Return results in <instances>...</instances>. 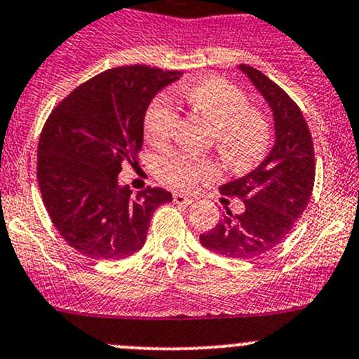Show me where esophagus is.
I'll use <instances>...</instances> for the list:
<instances>
[{
	"mask_svg": "<svg viewBox=\"0 0 359 359\" xmlns=\"http://www.w3.org/2000/svg\"><path fill=\"white\" fill-rule=\"evenodd\" d=\"M173 203H175V205L187 206V205H191V203H192V198H189V196L180 194V192H175V194H173Z\"/></svg>",
	"mask_w": 359,
	"mask_h": 359,
	"instance_id": "esophagus-1",
	"label": "esophagus"
}]
</instances>
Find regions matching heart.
<instances>
[{
    "label": "heart",
    "mask_w": 359,
    "mask_h": 359,
    "mask_svg": "<svg viewBox=\"0 0 359 359\" xmlns=\"http://www.w3.org/2000/svg\"><path fill=\"white\" fill-rule=\"evenodd\" d=\"M182 97L192 111L213 123V142L230 168H252L265 158L271 141L270 118L265 111L249 104L243 89L227 79L210 75L186 86ZM177 122L179 111L172 97L165 94L154 97L144 116L146 139L158 146L167 144ZM154 172L161 182L182 191L218 177V167L213 161L184 153L161 156Z\"/></svg>",
    "instance_id": "obj_1"
}]
</instances>
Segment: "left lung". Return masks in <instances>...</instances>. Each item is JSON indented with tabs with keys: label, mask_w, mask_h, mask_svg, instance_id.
<instances>
[{
	"label": "left lung",
	"mask_w": 359,
	"mask_h": 359,
	"mask_svg": "<svg viewBox=\"0 0 359 359\" xmlns=\"http://www.w3.org/2000/svg\"><path fill=\"white\" fill-rule=\"evenodd\" d=\"M239 69L273 111L275 144L258 168L220 187L222 194L243 199V213L227 210L199 241L217 255L251 259L280 244L306 210L315 184V149L306 120L289 94L259 70Z\"/></svg>",
	"instance_id": "1"
}]
</instances>
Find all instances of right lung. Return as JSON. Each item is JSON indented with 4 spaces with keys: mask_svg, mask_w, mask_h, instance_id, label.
I'll list each match as a JSON object with an SVG mask.
<instances>
[{
    "mask_svg": "<svg viewBox=\"0 0 359 359\" xmlns=\"http://www.w3.org/2000/svg\"><path fill=\"white\" fill-rule=\"evenodd\" d=\"M180 77L148 65L116 67L75 88L50 113L37 148V182L53 225L82 255L120 259L144 246L161 187L118 186L135 163L144 115L158 90Z\"/></svg>",
    "mask_w": 359,
    "mask_h": 359,
    "instance_id": "1",
    "label": "right lung"
}]
</instances>
